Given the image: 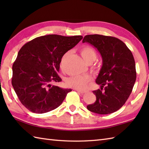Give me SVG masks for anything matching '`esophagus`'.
<instances>
[{"label": "esophagus", "instance_id": "1", "mask_svg": "<svg viewBox=\"0 0 149 149\" xmlns=\"http://www.w3.org/2000/svg\"><path fill=\"white\" fill-rule=\"evenodd\" d=\"M76 91H78V92L81 93H86V91H84V90H81L77 89V90H76Z\"/></svg>", "mask_w": 149, "mask_h": 149}]
</instances>
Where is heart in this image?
<instances>
[{
  "instance_id": "obj_1",
  "label": "heart",
  "mask_w": 149,
  "mask_h": 149,
  "mask_svg": "<svg viewBox=\"0 0 149 149\" xmlns=\"http://www.w3.org/2000/svg\"><path fill=\"white\" fill-rule=\"evenodd\" d=\"M80 53L83 59L87 63H91L96 58V52L93 48L90 46H84L80 50ZM66 56V54L63 56L62 61ZM61 61V62H62ZM91 81V78L89 75H77L68 78L66 81L69 87L77 88V89H84Z\"/></svg>"
}]
</instances>
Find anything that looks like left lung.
Segmentation results:
<instances>
[{
  "mask_svg": "<svg viewBox=\"0 0 149 149\" xmlns=\"http://www.w3.org/2000/svg\"><path fill=\"white\" fill-rule=\"evenodd\" d=\"M83 43L93 46L100 54L102 65L96 79L100 89L93 91L96 101L87 106L90 111L107 115L123 106L130 95L136 79L133 55L122 41L115 37L90 34Z\"/></svg>",
  "mask_w": 149,
  "mask_h": 149,
  "instance_id": "1",
  "label": "left lung"
}]
</instances>
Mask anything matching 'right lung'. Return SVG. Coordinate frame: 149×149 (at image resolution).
<instances>
[{
    "label": "right lung",
    "instance_id": "obj_1",
    "mask_svg": "<svg viewBox=\"0 0 149 149\" xmlns=\"http://www.w3.org/2000/svg\"><path fill=\"white\" fill-rule=\"evenodd\" d=\"M83 39L82 36L49 34L36 38L22 47L13 65L12 86L21 103L31 111L44 113L61 105L71 89L52 83L58 75L65 54Z\"/></svg>",
    "mask_w": 149,
    "mask_h": 149
}]
</instances>
